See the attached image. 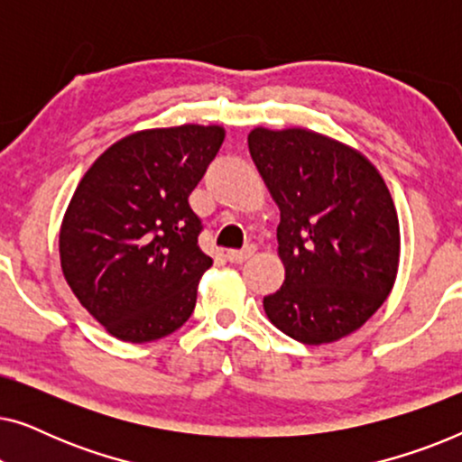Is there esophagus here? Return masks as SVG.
I'll use <instances>...</instances> for the list:
<instances>
[{
    "label": "esophagus",
    "mask_w": 462,
    "mask_h": 462,
    "mask_svg": "<svg viewBox=\"0 0 462 462\" xmlns=\"http://www.w3.org/2000/svg\"><path fill=\"white\" fill-rule=\"evenodd\" d=\"M254 254V248H244V250H229L226 252V261L229 263H236V264H242L248 261V258Z\"/></svg>",
    "instance_id": "1"
}]
</instances>
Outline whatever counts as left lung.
Segmentation results:
<instances>
[{
    "label": "left lung",
    "instance_id": "left-lung-1",
    "mask_svg": "<svg viewBox=\"0 0 462 462\" xmlns=\"http://www.w3.org/2000/svg\"><path fill=\"white\" fill-rule=\"evenodd\" d=\"M248 149L280 208L286 280L264 296L269 321L305 345L356 332L400 267V220L381 172L362 151L309 128L256 125Z\"/></svg>",
    "mask_w": 462,
    "mask_h": 462
}]
</instances>
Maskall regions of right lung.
I'll return each mask as SVG.
<instances>
[{
    "mask_svg": "<svg viewBox=\"0 0 462 462\" xmlns=\"http://www.w3.org/2000/svg\"><path fill=\"white\" fill-rule=\"evenodd\" d=\"M223 141L217 124L138 130L81 176L62 217L60 269L111 337L151 343L191 318L212 258L189 195Z\"/></svg>",
    "mask_w": 462,
    "mask_h": 462,
    "instance_id": "right-lung-1",
    "label": "right lung"
}]
</instances>
